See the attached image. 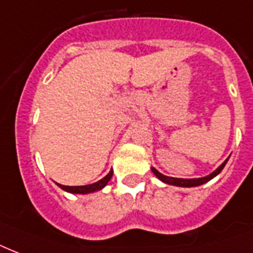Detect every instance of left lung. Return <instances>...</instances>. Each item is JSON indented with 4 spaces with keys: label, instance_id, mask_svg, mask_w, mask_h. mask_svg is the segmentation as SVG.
<instances>
[{
    "label": "left lung",
    "instance_id": "8db88e82",
    "mask_svg": "<svg viewBox=\"0 0 253 253\" xmlns=\"http://www.w3.org/2000/svg\"><path fill=\"white\" fill-rule=\"evenodd\" d=\"M227 161H228V158H227L226 161L223 162L222 165L219 166L218 169L215 170V171H212V173L209 174V175H206V177H203V178H189V179H185V178L168 177V175H164V174L160 173V171H158L157 169H154V168H152V171H153L154 175H156L160 181L165 182V183H168V185L181 186V187H195V186L203 185V183H206V182H209L214 177H216V175L222 171L223 168L226 166Z\"/></svg>",
    "mask_w": 253,
    "mask_h": 253
}]
</instances>
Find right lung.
<instances>
[{"mask_svg": "<svg viewBox=\"0 0 253 253\" xmlns=\"http://www.w3.org/2000/svg\"><path fill=\"white\" fill-rule=\"evenodd\" d=\"M113 170H111L107 175H105L103 179H100V181L95 182V183H92V185H85V186H63L58 183L60 189H63L64 191H68V193L72 194H89L93 193V191H97V190H101L104 187L107 183L109 182V179L112 178Z\"/></svg>", "mask_w": 253, "mask_h": 253, "instance_id": "right-lung-1", "label": "right lung"}]
</instances>
